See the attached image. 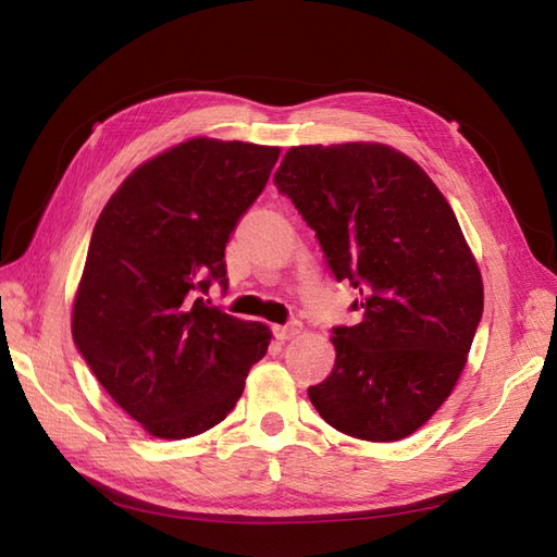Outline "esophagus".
I'll list each match as a JSON object with an SVG mask.
<instances>
[{
  "label": "esophagus",
  "mask_w": 557,
  "mask_h": 557,
  "mask_svg": "<svg viewBox=\"0 0 557 557\" xmlns=\"http://www.w3.org/2000/svg\"><path fill=\"white\" fill-rule=\"evenodd\" d=\"M301 333V323L299 321H289L287 325H275L272 327V335H275L280 342H287L292 339L294 335Z\"/></svg>",
  "instance_id": "obj_1"
}]
</instances>
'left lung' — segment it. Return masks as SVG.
Masks as SVG:
<instances>
[{
	"label": "left lung",
	"mask_w": 557,
	"mask_h": 557,
	"mask_svg": "<svg viewBox=\"0 0 557 557\" xmlns=\"http://www.w3.org/2000/svg\"><path fill=\"white\" fill-rule=\"evenodd\" d=\"M275 184L315 232L357 325L309 387L318 413L361 441L411 435L453 393L483 313V282L453 208L417 162L377 144L289 148Z\"/></svg>",
	"instance_id": "left-lung-1"
}]
</instances>
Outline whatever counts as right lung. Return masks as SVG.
I'll use <instances>...</instances> for the list:
<instances>
[{
	"instance_id": "obj_1",
	"label": "right lung",
	"mask_w": 557,
	"mask_h": 557,
	"mask_svg": "<svg viewBox=\"0 0 557 557\" xmlns=\"http://www.w3.org/2000/svg\"><path fill=\"white\" fill-rule=\"evenodd\" d=\"M280 148L191 138L124 180L100 212L71 333L100 385L164 441L220 423L270 330L203 297L227 289L224 246Z\"/></svg>"
}]
</instances>
